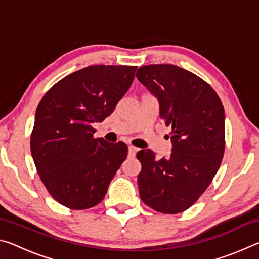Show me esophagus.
Instances as JSON below:
<instances>
[{
  "instance_id": "1",
  "label": "esophagus",
  "mask_w": 259,
  "mask_h": 259,
  "mask_svg": "<svg viewBox=\"0 0 259 259\" xmlns=\"http://www.w3.org/2000/svg\"><path fill=\"white\" fill-rule=\"evenodd\" d=\"M137 148L134 147V146H129L128 148V153H129V156H135L136 153H137Z\"/></svg>"
}]
</instances>
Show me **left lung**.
Wrapping results in <instances>:
<instances>
[{"mask_svg": "<svg viewBox=\"0 0 259 259\" xmlns=\"http://www.w3.org/2000/svg\"><path fill=\"white\" fill-rule=\"evenodd\" d=\"M137 80L159 103L160 119L171 126L169 156L142 150L137 159L139 195L148 207L178 213L196 202L217 174L225 150V112L211 87L175 65L140 67Z\"/></svg>", "mask_w": 259, "mask_h": 259, "instance_id": "1", "label": "left lung"}]
</instances>
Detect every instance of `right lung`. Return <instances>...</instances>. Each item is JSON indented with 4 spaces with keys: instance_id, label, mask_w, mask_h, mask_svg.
<instances>
[{
    "instance_id": "obj_1",
    "label": "right lung",
    "mask_w": 259,
    "mask_h": 259,
    "mask_svg": "<svg viewBox=\"0 0 259 259\" xmlns=\"http://www.w3.org/2000/svg\"><path fill=\"white\" fill-rule=\"evenodd\" d=\"M136 66L95 65L69 74L38 104L30 152L57 202L82 210L104 199L125 160L124 143L94 138L91 124L111 115L133 84Z\"/></svg>"
}]
</instances>
